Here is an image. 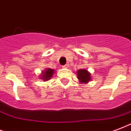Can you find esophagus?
<instances>
[{
	"label": "esophagus",
	"mask_w": 131,
	"mask_h": 131,
	"mask_svg": "<svg viewBox=\"0 0 131 131\" xmlns=\"http://www.w3.org/2000/svg\"><path fill=\"white\" fill-rule=\"evenodd\" d=\"M63 67L64 68H69V64H66L65 65H64L63 66Z\"/></svg>",
	"instance_id": "esophagus-1"
}]
</instances>
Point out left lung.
Here are the masks:
<instances>
[{
    "instance_id": "8db88e82",
    "label": "left lung",
    "mask_w": 131,
    "mask_h": 131,
    "mask_svg": "<svg viewBox=\"0 0 131 131\" xmlns=\"http://www.w3.org/2000/svg\"><path fill=\"white\" fill-rule=\"evenodd\" d=\"M77 78L81 84H87L92 80L91 73L85 69L78 70L77 71Z\"/></svg>"
}]
</instances>
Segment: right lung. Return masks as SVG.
Wrapping results in <instances>:
<instances>
[{"label":"right lung","mask_w":131,"mask_h":131,"mask_svg":"<svg viewBox=\"0 0 131 131\" xmlns=\"http://www.w3.org/2000/svg\"><path fill=\"white\" fill-rule=\"evenodd\" d=\"M54 73H55V70L54 69L47 68V69H45L44 71H43L41 72V73L40 74L39 78L41 80H43V82H47V81L49 80L52 78Z\"/></svg>","instance_id":"add662e5"}]
</instances>
